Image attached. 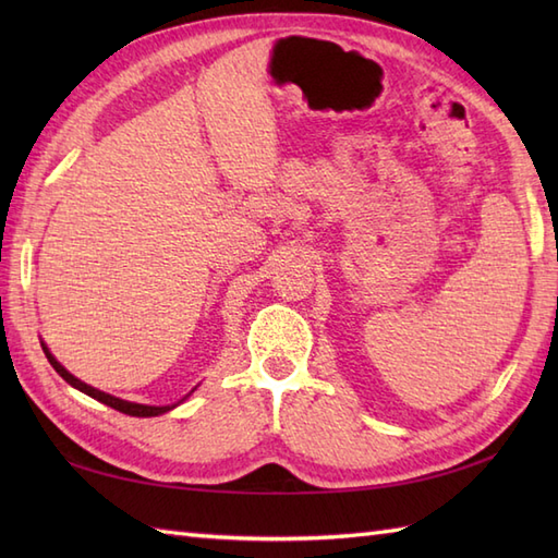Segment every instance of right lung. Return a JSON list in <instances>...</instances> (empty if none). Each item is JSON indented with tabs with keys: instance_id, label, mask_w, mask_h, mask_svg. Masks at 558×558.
<instances>
[{
	"instance_id": "obj_1",
	"label": "right lung",
	"mask_w": 558,
	"mask_h": 558,
	"mask_svg": "<svg viewBox=\"0 0 558 558\" xmlns=\"http://www.w3.org/2000/svg\"><path fill=\"white\" fill-rule=\"evenodd\" d=\"M43 352H45L47 362H50V364L54 366V372H57L59 376H62L69 386L78 388L81 393L96 398L98 402H105V405L112 408V410H120V412H124V414H132V417H158V414L170 412L172 408L180 405L182 400H186L189 396H192V393L184 396L180 402H174V405H141V402H129V400H122V398H114V396H110V393H105V390H98V388H93V386H88V384H83L81 378H76L74 374H69V372L64 369V366L54 360V354H52L50 350H47L45 342H43Z\"/></svg>"
}]
</instances>
